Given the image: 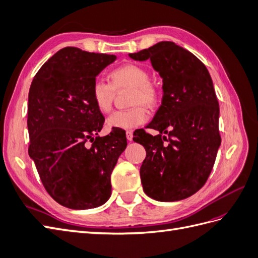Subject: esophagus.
I'll return each instance as SVG.
<instances>
[{
    "label": "esophagus",
    "mask_w": 258,
    "mask_h": 258,
    "mask_svg": "<svg viewBox=\"0 0 258 258\" xmlns=\"http://www.w3.org/2000/svg\"><path fill=\"white\" fill-rule=\"evenodd\" d=\"M126 137L128 141H132V139H134V134H132V131H127Z\"/></svg>",
    "instance_id": "34e87169"
}]
</instances>
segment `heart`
I'll return each instance as SVG.
<instances>
[{
  "mask_svg": "<svg viewBox=\"0 0 258 258\" xmlns=\"http://www.w3.org/2000/svg\"><path fill=\"white\" fill-rule=\"evenodd\" d=\"M111 83L103 79H96L91 86V98L96 107L101 113L111 111L115 89L132 88L131 104L136 105L130 110L116 111L107 117L108 129L132 130L141 126L147 120V114L143 104L147 107L155 105L157 92L150 84L151 76L146 70L137 64H123L111 72Z\"/></svg>",
  "mask_w": 258,
  "mask_h": 258,
  "instance_id": "heart-1",
  "label": "heart"
}]
</instances>
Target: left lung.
Returning <instances> with one entry per match:
<instances>
[{
    "mask_svg": "<svg viewBox=\"0 0 258 258\" xmlns=\"http://www.w3.org/2000/svg\"><path fill=\"white\" fill-rule=\"evenodd\" d=\"M129 57L150 59L162 79L161 105L147 126L159 135L141 130L134 138L146 151L140 169L144 192L157 201L188 198L207 182L221 145L212 79L195 54L173 42H159Z\"/></svg>",
    "mask_w": 258,
    "mask_h": 258,
    "instance_id": "left-lung-1",
    "label": "left lung"
}]
</instances>
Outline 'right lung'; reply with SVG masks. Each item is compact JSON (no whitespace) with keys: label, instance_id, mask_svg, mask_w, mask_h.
Here are the masks:
<instances>
[{"label":"right lung","instance_id":"add662e5","mask_svg":"<svg viewBox=\"0 0 258 258\" xmlns=\"http://www.w3.org/2000/svg\"><path fill=\"white\" fill-rule=\"evenodd\" d=\"M115 60V54L66 47L45 62L31 84L29 156L45 189L69 209L105 204L112 192V171L127 146L126 135L118 129L98 136L104 117L91 98L93 81ZM88 139L90 147L85 145Z\"/></svg>","mask_w":258,"mask_h":258}]
</instances>
